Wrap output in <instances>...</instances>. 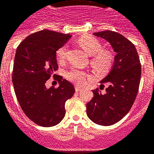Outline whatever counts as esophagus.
Masks as SVG:
<instances>
[{"mask_svg": "<svg viewBox=\"0 0 154 154\" xmlns=\"http://www.w3.org/2000/svg\"><path fill=\"white\" fill-rule=\"evenodd\" d=\"M83 88L81 87H79V86H75V91H80L82 90Z\"/></svg>", "mask_w": 154, "mask_h": 154, "instance_id": "esophagus-1", "label": "esophagus"}]
</instances>
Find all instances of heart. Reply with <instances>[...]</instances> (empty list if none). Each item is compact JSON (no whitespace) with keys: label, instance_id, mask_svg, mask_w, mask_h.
<instances>
[{"label":"heart","instance_id":"1","mask_svg":"<svg viewBox=\"0 0 154 154\" xmlns=\"http://www.w3.org/2000/svg\"><path fill=\"white\" fill-rule=\"evenodd\" d=\"M78 43L89 56H93L91 63L94 69L98 71H103L111 66L112 62V55L110 52L102 50L101 42L96 38L91 36H85L79 38ZM67 51V45H64L59 48L57 51V57L59 60H63ZM69 81L78 85H85L88 75L81 69L73 68L66 74Z\"/></svg>","mask_w":154,"mask_h":154}]
</instances>
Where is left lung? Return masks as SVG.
Instances as JSON below:
<instances>
[{
  "label": "left lung",
  "instance_id": "left-lung-1",
  "mask_svg": "<svg viewBox=\"0 0 154 154\" xmlns=\"http://www.w3.org/2000/svg\"><path fill=\"white\" fill-rule=\"evenodd\" d=\"M109 42L116 53L114 63L101 85H109L105 93L94 90L87 104V115L97 125H113L129 112L138 93L141 65L135 45L125 37L112 31L93 33Z\"/></svg>",
  "mask_w": 154,
  "mask_h": 154
}]
</instances>
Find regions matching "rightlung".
Listing matches in <instances>:
<instances>
[{
  "mask_svg": "<svg viewBox=\"0 0 154 154\" xmlns=\"http://www.w3.org/2000/svg\"><path fill=\"white\" fill-rule=\"evenodd\" d=\"M71 38L69 34L42 30L31 34L16 49L12 82L21 109L35 123L57 125L65 116V103L73 95L71 83L57 76L59 87L47 88L45 82L57 70V51Z\"/></svg>",
  "mask_w": 154,
  "mask_h": 154,
  "instance_id": "1",
  "label": "right lung"
}]
</instances>
